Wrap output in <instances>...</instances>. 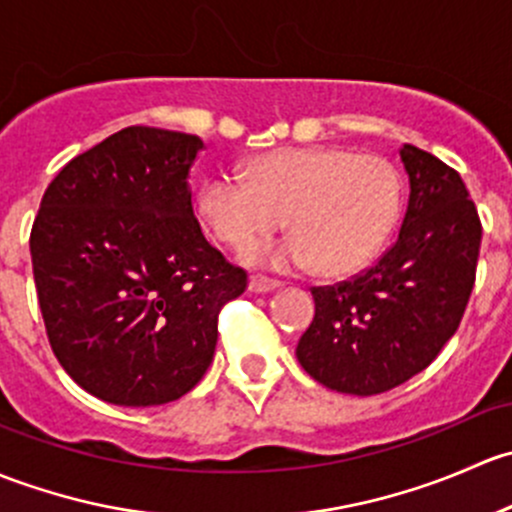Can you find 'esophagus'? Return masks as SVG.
Listing matches in <instances>:
<instances>
[{
    "label": "esophagus",
    "instance_id": "34e87169",
    "mask_svg": "<svg viewBox=\"0 0 512 512\" xmlns=\"http://www.w3.org/2000/svg\"><path fill=\"white\" fill-rule=\"evenodd\" d=\"M278 288H281V283L271 281V278H263V276H254L249 281L251 293H271V291H278Z\"/></svg>",
    "mask_w": 512,
    "mask_h": 512
}]
</instances>
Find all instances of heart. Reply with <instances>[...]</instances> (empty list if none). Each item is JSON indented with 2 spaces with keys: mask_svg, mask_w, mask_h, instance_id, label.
I'll return each instance as SVG.
<instances>
[{
  "mask_svg": "<svg viewBox=\"0 0 512 512\" xmlns=\"http://www.w3.org/2000/svg\"><path fill=\"white\" fill-rule=\"evenodd\" d=\"M199 214L226 246H249L286 226L291 239L251 246L244 258L273 268L315 266L320 276L357 273L382 249L399 217L397 170L345 147H288L258 157L246 179L202 184Z\"/></svg>",
  "mask_w": 512,
  "mask_h": 512,
  "instance_id": "heart-1",
  "label": "heart"
}]
</instances>
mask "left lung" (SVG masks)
Listing matches in <instances>:
<instances>
[{"instance_id": "1", "label": "left lung", "mask_w": 512, "mask_h": 512, "mask_svg": "<svg viewBox=\"0 0 512 512\" xmlns=\"http://www.w3.org/2000/svg\"><path fill=\"white\" fill-rule=\"evenodd\" d=\"M409 202L399 239L355 281L313 288L315 318L295 347L328 389L372 397L434 362L476 281L481 221L461 175L414 145L399 150Z\"/></svg>"}]
</instances>
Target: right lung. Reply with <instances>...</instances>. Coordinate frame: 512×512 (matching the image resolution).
<instances>
[{
	"instance_id": "1",
	"label": "right lung",
	"mask_w": 512,
	"mask_h": 512,
	"mask_svg": "<svg viewBox=\"0 0 512 512\" xmlns=\"http://www.w3.org/2000/svg\"><path fill=\"white\" fill-rule=\"evenodd\" d=\"M202 147L133 125L73 157L41 199L29 249L51 350L108 404L187 394L212 365L221 305L246 291L194 219Z\"/></svg>"
}]
</instances>
